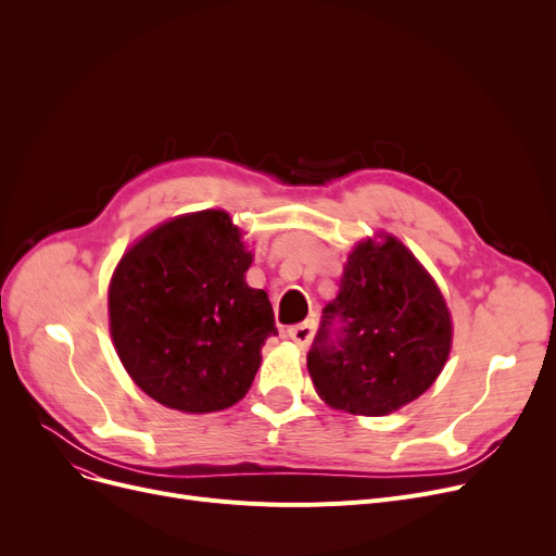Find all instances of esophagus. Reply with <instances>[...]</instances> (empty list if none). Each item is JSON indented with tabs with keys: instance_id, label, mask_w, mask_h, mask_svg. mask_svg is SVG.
<instances>
[{
	"instance_id": "obj_1",
	"label": "esophagus",
	"mask_w": 556,
	"mask_h": 556,
	"mask_svg": "<svg viewBox=\"0 0 556 556\" xmlns=\"http://www.w3.org/2000/svg\"><path fill=\"white\" fill-rule=\"evenodd\" d=\"M313 331H315V323L313 319H306V323H302V325H298V327H290L288 331H286V336L293 340L295 344H300V346H306L308 342H311V338H313Z\"/></svg>"
}]
</instances>
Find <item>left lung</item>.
I'll list each match as a JSON object with an SVG mask.
<instances>
[{
    "label": "left lung",
    "instance_id": "left-lung-1",
    "mask_svg": "<svg viewBox=\"0 0 556 556\" xmlns=\"http://www.w3.org/2000/svg\"><path fill=\"white\" fill-rule=\"evenodd\" d=\"M451 336V313L421 263L394 237L365 241L323 311L308 371L336 410L383 417L434 383Z\"/></svg>",
    "mask_w": 556,
    "mask_h": 556
}]
</instances>
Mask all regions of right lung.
Returning <instances> with one entry per match:
<instances>
[{"label": "right lung", "mask_w": 556, "mask_h": 556, "mask_svg": "<svg viewBox=\"0 0 556 556\" xmlns=\"http://www.w3.org/2000/svg\"><path fill=\"white\" fill-rule=\"evenodd\" d=\"M252 254L225 212L173 218L126 252L110 283V333L132 381L182 413L241 401L277 336L266 290L245 283Z\"/></svg>", "instance_id": "add662e5"}]
</instances>
